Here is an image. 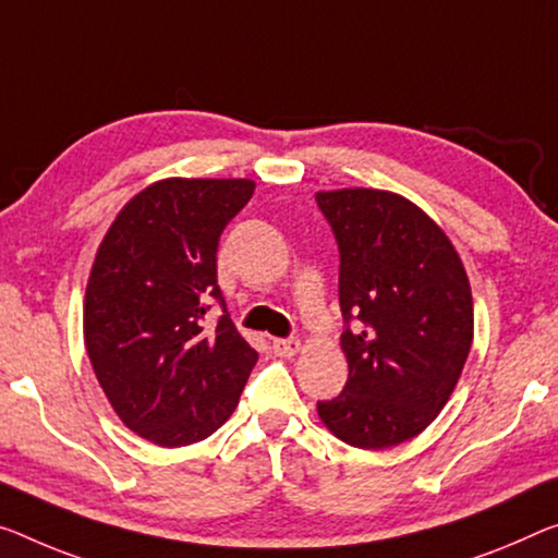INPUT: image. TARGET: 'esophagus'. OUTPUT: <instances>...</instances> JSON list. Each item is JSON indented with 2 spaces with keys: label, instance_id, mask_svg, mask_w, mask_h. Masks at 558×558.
Segmentation results:
<instances>
[{
  "label": "esophagus",
  "instance_id": "esophagus-1",
  "mask_svg": "<svg viewBox=\"0 0 558 558\" xmlns=\"http://www.w3.org/2000/svg\"><path fill=\"white\" fill-rule=\"evenodd\" d=\"M271 349H274V354H277V356L291 359V356L299 354V349H302V344H299L296 339H274L271 341Z\"/></svg>",
  "mask_w": 558,
  "mask_h": 558
}]
</instances>
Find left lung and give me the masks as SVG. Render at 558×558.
Masks as SVG:
<instances>
[{
    "instance_id": "8db88e82",
    "label": "left lung",
    "mask_w": 558,
    "mask_h": 558,
    "mask_svg": "<svg viewBox=\"0 0 558 558\" xmlns=\"http://www.w3.org/2000/svg\"><path fill=\"white\" fill-rule=\"evenodd\" d=\"M339 242L344 391L319 401L322 424L349 447L379 451L414 439L439 416L474 339L464 262L436 221L397 192H316Z\"/></svg>"
}]
</instances>
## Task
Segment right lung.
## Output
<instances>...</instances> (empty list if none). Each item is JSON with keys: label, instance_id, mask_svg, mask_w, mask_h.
<instances>
[{"label": "right lung", "instance_id": "obj_1", "mask_svg": "<svg viewBox=\"0 0 558 558\" xmlns=\"http://www.w3.org/2000/svg\"><path fill=\"white\" fill-rule=\"evenodd\" d=\"M254 179H159L111 221L84 291V347L114 414L177 449L207 439L236 409L259 354L229 314L207 324L217 246Z\"/></svg>", "mask_w": 558, "mask_h": 558}]
</instances>
